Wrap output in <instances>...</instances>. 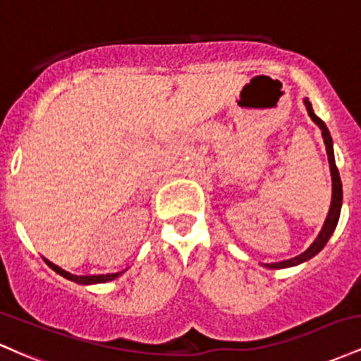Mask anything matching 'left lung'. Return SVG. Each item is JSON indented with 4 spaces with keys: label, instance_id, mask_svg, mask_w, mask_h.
I'll return each mask as SVG.
<instances>
[{
    "label": "left lung",
    "instance_id": "8db88e82",
    "mask_svg": "<svg viewBox=\"0 0 361 361\" xmlns=\"http://www.w3.org/2000/svg\"><path fill=\"white\" fill-rule=\"evenodd\" d=\"M305 105H307V111H309V116L312 117V121H314V123L317 124L322 131L324 145H326V152H327V160H329V165H331V177H333V201H331V208H329V214H327V218H326V224H324L321 233H319V237L315 238L314 244H312L309 249L305 250V252H302L300 256L286 259V261H281V262H271V264H264L266 268H269V269H281V268H290V266H297L303 261H309V259L314 257L317 252H321V250L324 249V245H326L327 240H329L331 235H333L336 225H338L339 213H341L343 185H341V179H339L338 167H336V161H334L333 137H331L329 129L326 128V124H324V121L321 119V117H317L314 114L312 104L307 99H305Z\"/></svg>",
    "mask_w": 361,
    "mask_h": 361
}]
</instances>
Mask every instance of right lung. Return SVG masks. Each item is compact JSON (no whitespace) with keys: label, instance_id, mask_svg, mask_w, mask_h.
Masks as SVG:
<instances>
[{"label":"right lung","instance_id":"obj_1","mask_svg":"<svg viewBox=\"0 0 361 361\" xmlns=\"http://www.w3.org/2000/svg\"><path fill=\"white\" fill-rule=\"evenodd\" d=\"M44 261H46V264L49 266L51 269H54L56 273L61 274V276H64V278L71 279V281H75V283H82V285H92V283H105V281H111V279H116L117 276H119V274H123V271H121V273H112V274H97V276H95V274H92V276H76V274L68 273V271L61 269L59 266L52 264V262H51V261H47V259H44Z\"/></svg>","mask_w":361,"mask_h":361}]
</instances>
